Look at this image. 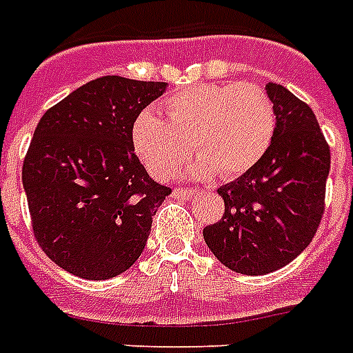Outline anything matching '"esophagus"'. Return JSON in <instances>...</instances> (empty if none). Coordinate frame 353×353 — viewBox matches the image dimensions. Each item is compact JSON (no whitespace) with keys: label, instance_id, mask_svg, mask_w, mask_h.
<instances>
[{"label":"esophagus","instance_id":"obj_1","mask_svg":"<svg viewBox=\"0 0 353 353\" xmlns=\"http://www.w3.org/2000/svg\"><path fill=\"white\" fill-rule=\"evenodd\" d=\"M174 198H181V199H190L192 196L198 194V190H188V188H174Z\"/></svg>","mask_w":353,"mask_h":353}]
</instances>
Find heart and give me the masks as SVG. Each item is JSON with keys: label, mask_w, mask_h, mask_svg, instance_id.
<instances>
[{"label": "heart", "mask_w": 353, "mask_h": 353, "mask_svg": "<svg viewBox=\"0 0 353 353\" xmlns=\"http://www.w3.org/2000/svg\"><path fill=\"white\" fill-rule=\"evenodd\" d=\"M163 113L144 110L132 124L133 150L159 181L174 179L192 150L196 176H240L262 159L276 126L273 101L251 82L188 85L163 102Z\"/></svg>", "instance_id": "heart-1"}]
</instances>
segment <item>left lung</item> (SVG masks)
Wrapping results in <instances>:
<instances>
[{
    "label": "left lung",
    "instance_id": "left-lung-1",
    "mask_svg": "<svg viewBox=\"0 0 353 353\" xmlns=\"http://www.w3.org/2000/svg\"><path fill=\"white\" fill-rule=\"evenodd\" d=\"M276 113L273 141L256 165L218 188L225 212L203 229L225 268L268 274L301 254L324 212L330 148L317 117L284 85H265Z\"/></svg>",
    "mask_w": 353,
    "mask_h": 353
}]
</instances>
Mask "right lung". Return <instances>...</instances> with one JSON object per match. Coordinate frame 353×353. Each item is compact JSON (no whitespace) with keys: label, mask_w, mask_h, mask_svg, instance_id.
I'll use <instances>...</instances> for the list:
<instances>
[{"label":"right lung","mask_w":353,"mask_h":353,"mask_svg":"<svg viewBox=\"0 0 353 353\" xmlns=\"http://www.w3.org/2000/svg\"><path fill=\"white\" fill-rule=\"evenodd\" d=\"M165 91L166 82L102 77L36 126L21 170L32 231L47 256L80 279L132 268L172 192L148 176L132 144L135 117Z\"/></svg>","instance_id":"add662e5"}]
</instances>
